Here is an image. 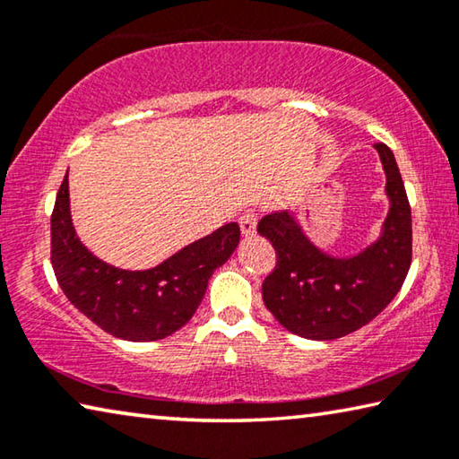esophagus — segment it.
<instances>
[{
	"mask_svg": "<svg viewBox=\"0 0 459 459\" xmlns=\"http://www.w3.org/2000/svg\"><path fill=\"white\" fill-rule=\"evenodd\" d=\"M257 214H255V211H245L243 214H240L238 219V227L240 230H243V235H253L255 229H257Z\"/></svg>",
	"mask_w": 459,
	"mask_h": 459,
	"instance_id": "1",
	"label": "esophagus"
}]
</instances>
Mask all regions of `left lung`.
I'll return each mask as SVG.
<instances>
[{"label": "left lung", "mask_w": 459, "mask_h": 459, "mask_svg": "<svg viewBox=\"0 0 459 459\" xmlns=\"http://www.w3.org/2000/svg\"><path fill=\"white\" fill-rule=\"evenodd\" d=\"M391 198L385 232L352 259H332L309 243L287 212L263 216L257 230L275 248V267L263 281V301L277 322L309 340H336L383 312L399 293L413 257L405 184L393 152L375 143Z\"/></svg>", "instance_id": "obj_1"}]
</instances>
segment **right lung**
<instances>
[{"label":"right lung","instance_id":"right-lung-1","mask_svg":"<svg viewBox=\"0 0 459 459\" xmlns=\"http://www.w3.org/2000/svg\"><path fill=\"white\" fill-rule=\"evenodd\" d=\"M237 222L182 248L161 265L123 271L99 261L76 238L68 211V176L60 184L50 216V261L68 301L115 338L161 340L196 312L212 271L235 251Z\"/></svg>","mask_w":459,"mask_h":459}]
</instances>
